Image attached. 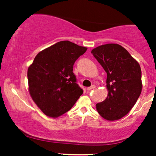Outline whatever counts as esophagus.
Wrapping results in <instances>:
<instances>
[{"label":"esophagus","mask_w":156,"mask_h":156,"mask_svg":"<svg viewBox=\"0 0 156 156\" xmlns=\"http://www.w3.org/2000/svg\"><path fill=\"white\" fill-rule=\"evenodd\" d=\"M95 87H96V86H95V85H91L90 87H87V90H88V91H90V90H93V89H95Z\"/></svg>","instance_id":"obj_1"}]
</instances>
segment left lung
<instances>
[{"label": "left lung", "instance_id": "left-lung-1", "mask_svg": "<svg viewBox=\"0 0 156 156\" xmlns=\"http://www.w3.org/2000/svg\"><path fill=\"white\" fill-rule=\"evenodd\" d=\"M91 53L107 73L106 99L96 104L101 117L115 121L129 112L142 90L141 70L139 63L117 44L101 45Z\"/></svg>", "mask_w": 156, "mask_h": 156}]
</instances>
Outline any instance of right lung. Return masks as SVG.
Masks as SVG:
<instances>
[{
	"label": "right lung",
	"mask_w": 156,
	"mask_h": 156,
	"mask_svg": "<svg viewBox=\"0 0 156 156\" xmlns=\"http://www.w3.org/2000/svg\"><path fill=\"white\" fill-rule=\"evenodd\" d=\"M86 50L69 41H59L39 52L28 68L30 94L46 115H63L83 94L73 68Z\"/></svg>",
	"instance_id": "1"
}]
</instances>
